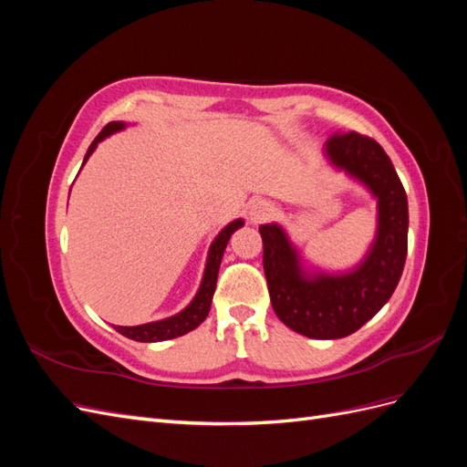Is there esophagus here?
<instances>
[{"label":"esophagus","mask_w":467,"mask_h":467,"mask_svg":"<svg viewBox=\"0 0 467 467\" xmlns=\"http://www.w3.org/2000/svg\"><path fill=\"white\" fill-rule=\"evenodd\" d=\"M275 212H276V206L271 201L261 199V201H255L249 206V220L253 223H261V222L271 218Z\"/></svg>","instance_id":"obj_1"}]
</instances>
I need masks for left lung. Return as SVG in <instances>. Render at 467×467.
Here are the masks:
<instances>
[{
	"instance_id": "left-lung-1",
	"label": "left lung",
	"mask_w": 467,
	"mask_h": 467,
	"mask_svg": "<svg viewBox=\"0 0 467 467\" xmlns=\"http://www.w3.org/2000/svg\"><path fill=\"white\" fill-rule=\"evenodd\" d=\"M325 155L378 201V232L366 259L345 275H307L278 223H265L259 232L268 294L278 319L309 338H341L372 319L398 286L407 257L409 210L401 181L376 140L338 132L325 142Z\"/></svg>"
}]
</instances>
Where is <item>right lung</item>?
Segmentation results:
<instances>
[{
	"mask_svg": "<svg viewBox=\"0 0 467 467\" xmlns=\"http://www.w3.org/2000/svg\"><path fill=\"white\" fill-rule=\"evenodd\" d=\"M124 122H109L105 129L99 132V136L93 140L86 158H83V163L89 160V155L93 153V150L97 148V144L105 140L107 136L115 134L119 130L124 129ZM244 225V220H234L230 222L225 228L216 235L214 242L210 245L208 251V259H206V268H204V276L201 282V288L196 292V296L192 298V302L182 309L181 314L167 317L161 321H151V323H144V325H136V327H120L117 325V331L124 337L132 338V341H140V343H158V341H167V338H175L185 335L192 329L199 327V325L206 319L208 312H210V304H212V296H214L216 290V280H218V271H220V263L223 257L225 245H228L230 237L235 230H239Z\"/></svg>",
	"mask_w": 467,
	"mask_h": 467,
	"instance_id": "obj_1",
	"label": "right lung"
}]
</instances>
